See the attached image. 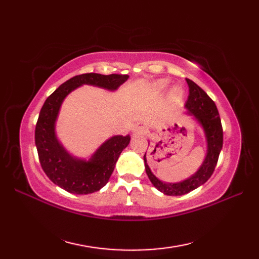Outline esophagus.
<instances>
[{
	"mask_svg": "<svg viewBox=\"0 0 259 259\" xmlns=\"http://www.w3.org/2000/svg\"><path fill=\"white\" fill-rule=\"evenodd\" d=\"M134 131H135L136 134H142V133H146V126H145L144 124H141V123H137V124L135 125Z\"/></svg>",
	"mask_w": 259,
	"mask_h": 259,
	"instance_id": "esophagus-1",
	"label": "esophagus"
}]
</instances>
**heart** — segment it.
Masks as SVG:
<instances>
[{
    "instance_id": "1",
    "label": "heart",
    "mask_w": 259,
    "mask_h": 259,
    "mask_svg": "<svg viewBox=\"0 0 259 259\" xmlns=\"http://www.w3.org/2000/svg\"><path fill=\"white\" fill-rule=\"evenodd\" d=\"M166 84H167L166 81H162V80L157 82V87L159 88V89H163V88L166 87ZM181 93H183V92H181L179 88H175V89L171 92V95H172L174 98H179V97H181Z\"/></svg>"
}]
</instances>
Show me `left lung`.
<instances>
[{"instance_id": "1", "label": "left lung", "mask_w": 259, "mask_h": 259, "mask_svg": "<svg viewBox=\"0 0 259 259\" xmlns=\"http://www.w3.org/2000/svg\"><path fill=\"white\" fill-rule=\"evenodd\" d=\"M186 81L189 87V96L188 99H187L185 108L187 109V113L194 115L198 123L202 126L207 141V155L200 168L191 177L180 181V183L167 184L159 180L151 172L147 163L145 153L144 160L146 172L151 184L159 191L168 196H181L188 194V192L195 190L199 186L205 184L211 177L218 161L219 153H221L223 148V126L216 104L194 81H191L190 79H186Z\"/></svg>"}]
</instances>
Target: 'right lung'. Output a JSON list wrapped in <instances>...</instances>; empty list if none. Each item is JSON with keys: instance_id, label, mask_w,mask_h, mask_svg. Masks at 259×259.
<instances>
[{"instance_id": "right-lung-1", "label": "right lung", "mask_w": 259, "mask_h": 259, "mask_svg": "<svg viewBox=\"0 0 259 259\" xmlns=\"http://www.w3.org/2000/svg\"><path fill=\"white\" fill-rule=\"evenodd\" d=\"M128 78L126 74L75 75L48 97L35 125V146L43 171L60 188L76 195L100 190L112 175L120 153L130 142V136H113L99 147L89 160L71 156L56 135V121L64 98L83 84L114 91Z\"/></svg>"}]
</instances>
